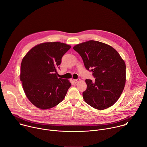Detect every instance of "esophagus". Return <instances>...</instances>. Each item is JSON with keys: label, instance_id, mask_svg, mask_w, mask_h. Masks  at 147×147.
Segmentation results:
<instances>
[{"label": "esophagus", "instance_id": "34e87169", "mask_svg": "<svg viewBox=\"0 0 147 147\" xmlns=\"http://www.w3.org/2000/svg\"><path fill=\"white\" fill-rule=\"evenodd\" d=\"M79 81H80V78H78V79H74V80H73V82H74V83H77V82H78Z\"/></svg>", "mask_w": 147, "mask_h": 147}]
</instances>
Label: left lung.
Segmentation results:
<instances>
[{"instance_id":"1","label":"left lung","mask_w":147,"mask_h":147,"mask_svg":"<svg viewBox=\"0 0 147 147\" xmlns=\"http://www.w3.org/2000/svg\"><path fill=\"white\" fill-rule=\"evenodd\" d=\"M82 57L86 69L92 72L95 81L86 79L83 98L94 108L103 110L121 95L125 82V65L119 53L100 42L89 40L73 47Z\"/></svg>"}]
</instances>
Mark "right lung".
Instances as JSON below:
<instances>
[{"label":"right lung","mask_w":147,"mask_h":147,"mask_svg":"<svg viewBox=\"0 0 147 147\" xmlns=\"http://www.w3.org/2000/svg\"><path fill=\"white\" fill-rule=\"evenodd\" d=\"M71 47L54 42L32 48L21 63L20 80L29 100L38 108H52L65 98L71 86L68 80L57 77L61 59Z\"/></svg>","instance_id":"obj_1"}]
</instances>
